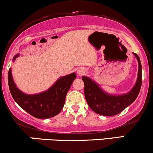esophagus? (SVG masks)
<instances>
[{
	"label": "esophagus",
	"instance_id": "1",
	"mask_svg": "<svg viewBox=\"0 0 153 153\" xmlns=\"http://www.w3.org/2000/svg\"><path fill=\"white\" fill-rule=\"evenodd\" d=\"M85 71L86 70L85 69H84V68H78L77 69V74H78L79 76H82V75H83L85 74Z\"/></svg>",
	"mask_w": 153,
	"mask_h": 153
}]
</instances>
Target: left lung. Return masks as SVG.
<instances>
[{"instance_id":"8db88e82","label":"left lung","mask_w":153,"mask_h":153,"mask_svg":"<svg viewBox=\"0 0 153 153\" xmlns=\"http://www.w3.org/2000/svg\"><path fill=\"white\" fill-rule=\"evenodd\" d=\"M138 62L137 79L128 93L112 95L104 91L94 81L82 76L84 83V96L89 107L100 115L114 116L120 114L133 102L139 94L142 86V65L137 53H133Z\"/></svg>"}]
</instances>
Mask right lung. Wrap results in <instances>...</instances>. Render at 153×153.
Returning a JSON list of instances; mask_svg holds the SVG:
<instances>
[{"label": "right lung", "mask_w": 153, "mask_h": 153, "mask_svg": "<svg viewBox=\"0 0 153 153\" xmlns=\"http://www.w3.org/2000/svg\"><path fill=\"white\" fill-rule=\"evenodd\" d=\"M19 56V53H17L13 61L14 62ZM76 77V73L60 77L49 89L36 94H25L18 89L13 79L10 68L8 81L10 94L21 108L34 117L47 119L57 115L62 111L66 94Z\"/></svg>", "instance_id": "1"}]
</instances>
